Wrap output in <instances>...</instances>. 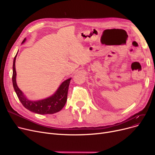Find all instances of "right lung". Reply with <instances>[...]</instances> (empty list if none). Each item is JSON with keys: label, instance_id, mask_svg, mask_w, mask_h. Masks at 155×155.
Returning <instances> with one entry per match:
<instances>
[{"label": "right lung", "instance_id": "add662e5", "mask_svg": "<svg viewBox=\"0 0 155 155\" xmlns=\"http://www.w3.org/2000/svg\"><path fill=\"white\" fill-rule=\"evenodd\" d=\"M26 41V39L24 38L22 44H23ZM18 53L15 56L13 61L12 84L14 91L23 106L29 111L38 114H52L60 111L64 106L67 101L68 87L71 78L65 80L61 83L56 91L52 95L47 97V98L38 101L29 100L20 90L17 83H16L17 73H16L15 71V63Z\"/></svg>", "mask_w": 155, "mask_h": 155}]
</instances>
